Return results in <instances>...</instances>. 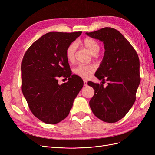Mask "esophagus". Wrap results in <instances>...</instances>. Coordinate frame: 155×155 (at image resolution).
<instances>
[{
	"label": "esophagus",
	"instance_id": "obj_1",
	"mask_svg": "<svg viewBox=\"0 0 155 155\" xmlns=\"http://www.w3.org/2000/svg\"><path fill=\"white\" fill-rule=\"evenodd\" d=\"M83 83H84V86H87V81L85 80V79H83Z\"/></svg>",
	"mask_w": 155,
	"mask_h": 155
}]
</instances>
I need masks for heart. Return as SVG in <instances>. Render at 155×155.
Wrapping results in <instances>:
<instances>
[{"label": "heart", "instance_id": "b5f03b06", "mask_svg": "<svg viewBox=\"0 0 155 155\" xmlns=\"http://www.w3.org/2000/svg\"><path fill=\"white\" fill-rule=\"evenodd\" d=\"M79 44L83 45L84 47L92 55H96L100 51V46L97 42L91 37H86L79 42ZM76 50V43L70 44L66 50V57L69 62H72L75 58V51ZM96 70V67L93 64H80L78 65L74 69V72L77 76L83 78H88L94 73Z\"/></svg>", "mask_w": 155, "mask_h": 155}]
</instances>
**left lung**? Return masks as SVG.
I'll use <instances>...</instances> for the list:
<instances>
[{
    "instance_id": "8db88e82",
    "label": "left lung",
    "mask_w": 155,
    "mask_h": 155,
    "mask_svg": "<svg viewBox=\"0 0 155 155\" xmlns=\"http://www.w3.org/2000/svg\"><path fill=\"white\" fill-rule=\"evenodd\" d=\"M86 34L104 44V58L95 76L109 81L106 87L88 82L95 91L89 105L97 118L114 123L124 118L136 100L140 82L139 58L133 46L114 28L106 27Z\"/></svg>"
}]
</instances>
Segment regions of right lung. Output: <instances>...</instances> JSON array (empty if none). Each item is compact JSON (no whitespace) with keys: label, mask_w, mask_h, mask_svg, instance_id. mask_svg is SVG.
I'll use <instances>...</instances> for the list:
<instances>
[{"label":"right lung","mask_w":155,"mask_h":155,"mask_svg":"<svg viewBox=\"0 0 155 155\" xmlns=\"http://www.w3.org/2000/svg\"><path fill=\"white\" fill-rule=\"evenodd\" d=\"M81 31L49 32L35 41L23 57L22 91L31 112L48 124L64 120L83 86L77 75H72L66 50ZM68 81L59 85L58 78Z\"/></svg>","instance_id":"1"}]
</instances>
